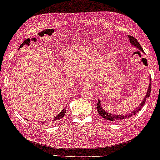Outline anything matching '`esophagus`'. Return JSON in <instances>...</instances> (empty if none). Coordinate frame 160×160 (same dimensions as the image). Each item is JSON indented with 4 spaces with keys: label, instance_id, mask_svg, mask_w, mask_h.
<instances>
[{
    "label": "esophagus",
    "instance_id": "esophagus-1",
    "mask_svg": "<svg viewBox=\"0 0 160 160\" xmlns=\"http://www.w3.org/2000/svg\"><path fill=\"white\" fill-rule=\"evenodd\" d=\"M83 85L86 86H90V85H91V82H88V81H87V82H86H86H83Z\"/></svg>",
    "mask_w": 160,
    "mask_h": 160
}]
</instances>
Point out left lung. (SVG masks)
Returning a JSON list of instances; mask_svg holds the SVG:
<instances>
[{"mask_svg": "<svg viewBox=\"0 0 160 160\" xmlns=\"http://www.w3.org/2000/svg\"><path fill=\"white\" fill-rule=\"evenodd\" d=\"M128 38H129V41H130V43H131V45L133 46H135L137 48L139 49L140 50H141V51L145 53L143 50H142V47L140 43H138V41H137V39L136 38L133 37L132 36H128ZM150 92H151V77H150V83H149V87H148V91H147V93H146V96H145V98L142 100L141 105L139 106V107L136 108V110H134L133 111L131 112V113H129L128 114H126V115H115V114H110L108 112L105 111V110H103L101 104H100V100L98 99V104H97V111L99 113V114L103 118L108 120V121H120V120H122V119H127L128 117H131L133 115H135V114L141 110V108L143 107L145 104V101H146V99L150 97Z\"/></svg>", "mask_w": 160, "mask_h": 160, "instance_id": "1", "label": "left lung"}]
</instances>
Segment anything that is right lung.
<instances>
[{
  "label": "right lung",
  "mask_w": 160,
  "mask_h": 160,
  "mask_svg": "<svg viewBox=\"0 0 160 160\" xmlns=\"http://www.w3.org/2000/svg\"><path fill=\"white\" fill-rule=\"evenodd\" d=\"M65 108H64L63 110L60 112V113L58 114V115L55 117V119H53V122H58V121H59V120L62 118V117H64V116L65 115V113H66V109Z\"/></svg>",
  "instance_id": "obj_1"
}]
</instances>
